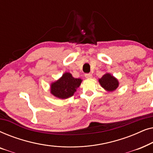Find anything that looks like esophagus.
Here are the masks:
<instances>
[{
  "label": "esophagus",
  "mask_w": 153,
  "mask_h": 153,
  "mask_svg": "<svg viewBox=\"0 0 153 153\" xmlns=\"http://www.w3.org/2000/svg\"><path fill=\"white\" fill-rule=\"evenodd\" d=\"M92 76H93V75L91 74H85V77L87 79H91Z\"/></svg>",
  "instance_id": "1"
}]
</instances>
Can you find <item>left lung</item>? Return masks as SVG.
I'll list each match as a JSON object with an SVG mask.
<instances>
[{"mask_svg":"<svg viewBox=\"0 0 153 153\" xmlns=\"http://www.w3.org/2000/svg\"><path fill=\"white\" fill-rule=\"evenodd\" d=\"M99 83L106 91L112 92L116 90L118 87L119 82L118 79L115 78L114 76L109 73H106L102 76V78L99 79Z\"/></svg>","mask_w":153,"mask_h":153,"instance_id":"obj_1","label":"left lung"}]
</instances>
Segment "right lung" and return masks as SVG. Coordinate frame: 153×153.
<instances>
[{
	"mask_svg": "<svg viewBox=\"0 0 153 153\" xmlns=\"http://www.w3.org/2000/svg\"><path fill=\"white\" fill-rule=\"evenodd\" d=\"M81 79H75L70 72H65L55 82L51 84V93L59 99H67L74 95L80 86Z\"/></svg>",
	"mask_w": 153,
	"mask_h": 153,
	"instance_id": "add662e5",
	"label": "right lung"
}]
</instances>
